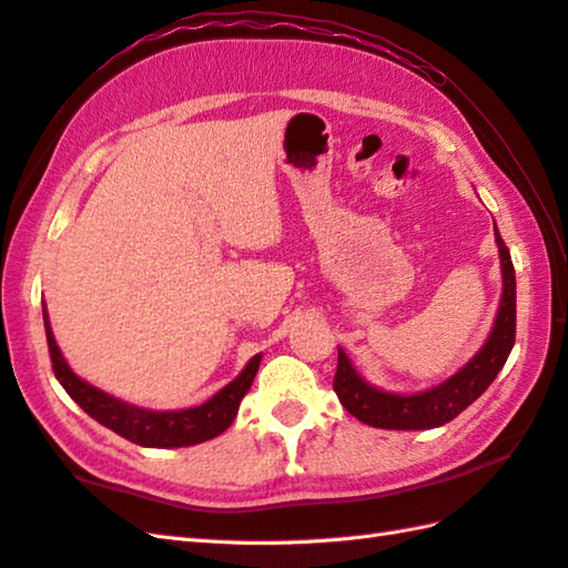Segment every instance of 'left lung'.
Wrapping results in <instances>:
<instances>
[{
  "label": "left lung",
  "instance_id": "obj_1",
  "mask_svg": "<svg viewBox=\"0 0 568 568\" xmlns=\"http://www.w3.org/2000/svg\"><path fill=\"white\" fill-rule=\"evenodd\" d=\"M496 244L500 251L503 268V297L498 307L496 324L484 348L468 361L446 383L437 385L427 393L417 395H395L373 388L354 371L352 361L339 348V364H336L334 393L339 395V403L356 419L371 427L381 429H432L452 422L456 415L478 400L486 393L488 385L496 381L498 371L508 361L515 344V268L510 251L505 246L496 229Z\"/></svg>",
  "mask_w": 568,
  "mask_h": 568
}]
</instances>
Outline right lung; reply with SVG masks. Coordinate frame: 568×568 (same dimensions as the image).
I'll list each match as a JSON object with an SVG mask.
<instances>
[{
	"label": "right lung",
	"instance_id": "right-lung-1",
	"mask_svg": "<svg viewBox=\"0 0 568 568\" xmlns=\"http://www.w3.org/2000/svg\"><path fill=\"white\" fill-rule=\"evenodd\" d=\"M43 324H45V342H48V354H51L53 373L72 400H75L92 419H98L100 425L116 432L119 437H124L139 446H151V449L192 446V444L207 442L216 437V434H222L234 422L241 397L248 393L261 364V354L253 356L248 361V366L241 371V376L234 378L226 388H222L204 405L178 409V413H153V409H143V407L116 400V397L98 390L94 385L80 381L65 364V358L60 354V348L53 339L51 324H48V315H45V305H43Z\"/></svg>",
	"mask_w": 568,
	"mask_h": 568
}]
</instances>
